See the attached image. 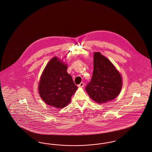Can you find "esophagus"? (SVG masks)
Wrapping results in <instances>:
<instances>
[{
  "label": "esophagus",
  "instance_id": "1",
  "mask_svg": "<svg viewBox=\"0 0 152 152\" xmlns=\"http://www.w3.org/2000/svg\"><path fill=\"white\" fill-rule=\"evenodd\" d=\"M84 83H83V82L81 83L79 85H78V87H79V88H83V87H84Z\"/></svg>",
  "mask_w": 152,
  "mask_h": 152
}]
</instances>
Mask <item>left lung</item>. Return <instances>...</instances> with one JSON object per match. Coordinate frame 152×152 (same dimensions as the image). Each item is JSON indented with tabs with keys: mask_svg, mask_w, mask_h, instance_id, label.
Masks as SVG:
<instances>
[{
	"mask_svg": "<svg viewBox=\"0 0 152 152\" xmlns=\"http://www.w3.org/2000/svg\"><path fill=\"white\" fill-rule=\"evenodd\" d=\"M120 73L110 61L100 53H94V70L85 90L90 97L98 103L113 100L122 88Z\"/></svg>",
	"mask_w": 152,
	"mask_h": 152,
	"instance_id": "left-lung-1",
	"label": "left lung"
}]
</instances>
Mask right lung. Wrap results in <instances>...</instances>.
<instances>
[{
  "mask_svg": "<svg viewBox=\"0 0 152 152\" xmlns=\"http://www.w3.org/2000/svg\"><path fill=\"white\" fill-rule=\"evenodd\" d=\"M67 69L66 64L54 57L43 71L39 91L42 99L49 105L57 108L66 107L78 88Z\"/></svg>",
  "mask_w": 152,
  "mask_h": 152,
  "instance_id": "add662e5",
  "label": "right lung"
}]
</instances>
